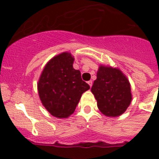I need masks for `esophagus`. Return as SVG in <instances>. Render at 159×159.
I'll list each match as a JSON object with an SVG mask.
<instances>
[{"label": "esophagus", "instance_id": "obj_1", "mask_svg": "<svg viewBox=\"0 0 159 159\" xmlns=\"http://www.w3.org/2000/svg\"><path fill=\"white\" fill-rule=\"evenodd\" d=\"M87 83H88V84H89L90 87H92V83H93V82H92V80H90L89 82H87Z\"/></svg>", "mask_w": 159, "mask_h": 159}]
</instances>
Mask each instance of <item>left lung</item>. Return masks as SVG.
<instances>
[{"mask_svg":"<svg viewBox=\"0 0 159 159\" xmlns=\"http://www.w3.org/2000/svg\"><path fill=\"white\" fill-rule=\"evenodd\" d=\"M91 91L98 109L107 117L122 115L132 101L130 83L117 67L100 65Z\"/></svg>","mask_w":159,"mask_h":159,"instance_id":"8db88e82","label":"left lung"}]
</instances>
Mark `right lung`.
Segmentation results:
<instances>
[{
  "mask_svg": "<svg viewBox=\"0 0 159 159\" xmlns=\"http://www.w3.org/2000/svg\"><path fill=\"white\" fill-rule=\"evenodd\" d=\"M74 57L63 52L52 57L41 72L37 87L45 109L56 118H67L75 111L83 92L90 89L81 72L73 68Z\"/></svg>",
  "mask_w": 159,
  "mask_h": 159,
  "instance_id": "add662e5",
  "label": "right lung"
}]
</instances>
